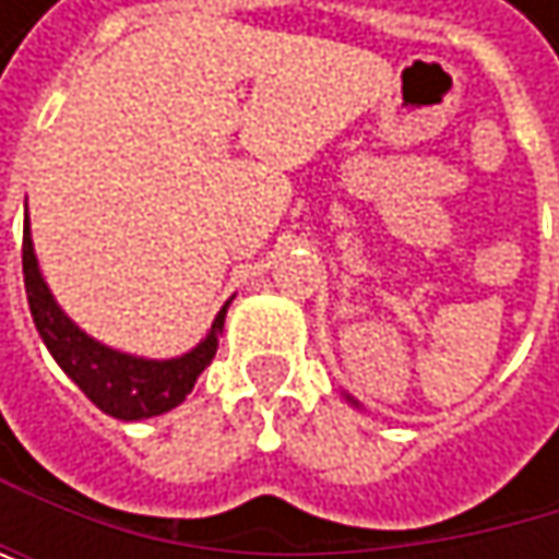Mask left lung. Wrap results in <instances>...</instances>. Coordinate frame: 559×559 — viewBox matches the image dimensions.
<instances>
[{
	"mask_svg": "<svg viewBox=\"0 0 559 559\" xmlns=\"http://www.w3.org/2000/svg\"><path fill=\"white\" fill-rule=\"evenodd\" d=\"M346 397H349V394H346ZM349 401H353V397H349ZM353 404H356V401H353Z\"/></svg>",
	"mask_w": 559,
	"mask_h": 559,
	"instance_id": "1",
	"label": "left lung"
}]
</instances>
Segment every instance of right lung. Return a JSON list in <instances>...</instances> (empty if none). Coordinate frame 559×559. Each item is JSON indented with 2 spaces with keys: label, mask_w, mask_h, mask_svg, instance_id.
I'll list each match as a JSON object with an SVG mask.
<instances>
[{
  "label": "right lung",
  "mask_w": 559,
  "mask_h": 559,
  "mask_svg": "<svg viewBox=\"0 0 559 559\" xmlns=\"http://www.w3.org/2000/svg\"><path fill=\"white\" fill-rule=\"evenodd\" d=\"M22 272H25L28 307H32L35 326L48 353L73 379V385L109 417L145 420V417H158L170 407H177L193 391V382L216 356L229 300L216 313L206 340H200L190 353L177 359H142V356H129V353L96 343L57 307L55 294L41 278V269L35 259L28 216H25V239H22Z\"/></svg>",
  "instance_id": "1"
}]
</instances>
